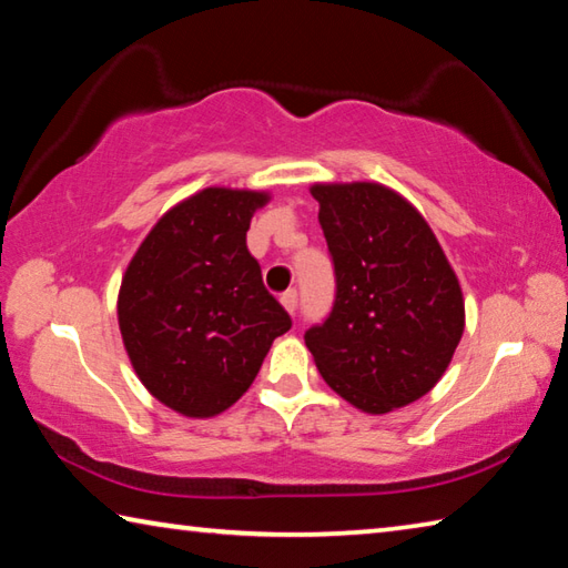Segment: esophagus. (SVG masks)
<instances>
[{"mask_svg":"<svg viewBox=\"0 0 568 568\" xmlns=\"http://www.w3.org/2000/svg\"><path fill=\"white\" fill-rule=\"evenodd\" d=\"M281 303L285 305V311H287V313L295 315V311H297V293H295V291H287V293H283Z\"/></svg>","mask_w":568,"mask_h":568,"instance_id":"esophagus-1","label":"esophagus"}]
</instances>
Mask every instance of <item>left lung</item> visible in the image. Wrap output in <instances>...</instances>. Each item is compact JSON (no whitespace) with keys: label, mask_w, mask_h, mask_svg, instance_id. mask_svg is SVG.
<instances>
[{"label":"left lung","mask_w":568,"mask_h":568,"mask_svg":"<svg viewBox=\"0 0 568 568\" xmlns=\"http://www.w3.org/2000/svg\"><path fill=\"white\" fill-rule=\"evenodd\" d=\"M335 301L305 331L325 383L355 408L388 413L436 386L464 335V295L434 230L378 182L313 185Z\"/></svg>","instance_id":"8db88e82"}]
</instances>
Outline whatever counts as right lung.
<instances>
[{
  "instance_id": "right-lung-1",
  "label": "right lung",
  "mask_w": 568,
  "mask_h": 568,
  "mask_svg": "<svg viewBox=\"0 0 568 568\" xmlns=\"http://www.w3.org/2000/svg\"><path fill=\"white\" fill-rule=\"evenodd\" d=\"M265 203V192L200 190L158 220L122 277L118 318L132 368L182 416L233 406L293 325L245 243Z\"/></svg>"
}]
</instances>
